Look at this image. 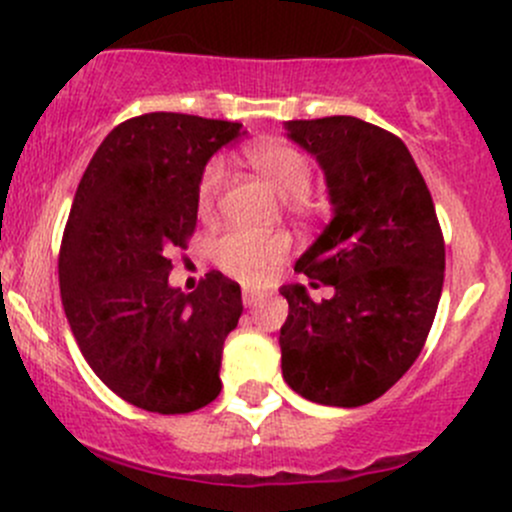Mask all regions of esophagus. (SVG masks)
Listing matches in <instances>:
<instances>
[{
    "mask_svg": "<svg viewBox=\"0 0 512 512\" xmlns=\"http://www.w3.org/2000/svg\"><path fill=\"white\" fill-rule=\"evenodd\" d=\"M262 297H265V294H262L260 289H245V292H242V304H245V307H255Z\"/></svg>",
    "mask_w": 512,
    "mask_h": 512,
    "instance_id": "obj_1",
    "label": "esophagus"
}]
</instances>
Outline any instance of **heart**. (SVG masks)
<instances>
[{
	"instance_id": "1",
	"label": "heart",
	"mask_w": 512,
	"mask_h": 512,
	"mask_svg": "<svg viewBox=\"0 0 512 512\" xmlns=\"http://www.w3.org/2000/svg\"><path fill=\"white\" fill-rule=\"evenodd\" d=\"M252 168L287 200L302 203L312 188V163L299 148L287 143H260L247 151ZM225 183V165L220 160L205 165L198 185L200 210H210ZM289 240L285 235H252L242 230H227L215 240L213 257L218 267L235 280L255 285L262 282L287 257Z\"/></svg>"
}]
</instances>
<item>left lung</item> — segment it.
<instances>
[{"label":"left lung","instance_id":"1","mask_svg":"<svg viewBox=\"0 0 512 512\" xmlns=\"http://www.w3.org/2000/svg\"><path fill=\"white\" fill-rule=\"evenodd\" d=\"M287 136L319 160L332 223L294 265L334 294L314 302L285 285L282 376L324 406H364L421 354L436 317L446 245L421 170L399 136L354 116L287 121Z\"/></svg>","mask_w":512,"mask_h":512}]
</instances>
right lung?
I'll return each instance as SVG.
<instances>
[{
    "instance_id": "add662e5",
    "label": "right lung",
    "mask_w": 512,
    "mask_h": 512,
    "mask_svg": "<svg viewBox=\"0 0 512 512\" xmlns=\"http://www.w3.org/2000/svg\"><path fill=\"white\" fill-rule=\"evenodd\" d=\"M242 123L143 113L91 158L66 220L59 287L81 354L113 394L156 414L218 399L220 356L242 314L240 285L208 272L195 292L168 285V252L198 223V185Z\"/></svg>"
}]
</instances>
